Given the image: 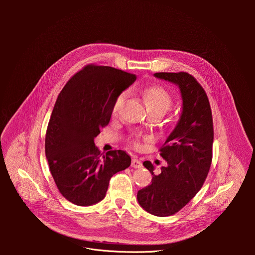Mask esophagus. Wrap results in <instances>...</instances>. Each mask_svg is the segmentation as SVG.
Returning a JSON list of instances; mask_svg holds the SVG:
<instances>
[{
	"label": "esophagus",
	"instance_id": "34e87169",
	"mask_svg": "<svg viewBox=\"0 0 255 255\" xmlns=\"http://www.w3.org/2000/svg\"><path fill=\"white\" fill-rule=\"evenodd\" d=\"M131 165H132V167H134V168H139V167H141V166H142V162H141L138 158L134 157V158L132 159V163H131Z\"/></svg>",
	"mask_w": 255,
	"mask_h": 255
}]
</instances>
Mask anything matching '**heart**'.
I'll return each mask as SVG.
<instances>
[{
    "label": "heart",
    "instance_id": "obj_1",
    "mask_svg": "<svg viewBox=\"0 0 255 255\" xmlns=\"http://www.w3.org/2000/svg\"><path fill=\"white\" fill-rule=\"evenodd\" d=\"M142 95H143L145 102H146L147 107L150 111H162L165 113L172 104V99H171L169 93L164 88L159 87V86H150V87L144 88L142 90ZM126 97H127L126 92L121 93L117 97V99L115 100L114 105H113V113L114 114L119 112ZM133 142H134V144L137 145L139 143L138 137H135L133 139Z\"/></svg>",
    "mask_w": 255,
    "mask_h": 255
}]
</instances>
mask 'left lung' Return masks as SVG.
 <instances>
[{
	"label": "left lung",
	"mask_w": 255,
	"mask_h": 255,
	"mask_svg": "<svg viewBox=\"0 0 255 255\" xmlns=\"http://www.w3.org/2000/svg\"><path fill=\"white\" fill-rule=\"evenodd\" d=\"M154 77L178 86L183 112L159 149L166 165L159 174L150 161L143 165L152 174L151 185L137 193L139 205L148 213L166 217L183 209L201 190L212 157L214 128L208 96L188 72H156Z\"/></svg>",
	"instance_id": "left-lung-1"
}]
</instances>
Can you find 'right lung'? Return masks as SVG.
I'll use <instances>...</instances> for the list:
<instances>
[{
    "label": "right lung",
    "mask_w": 255,
    "mask_h": 255,
    "mask_svg": "<svg viewBox=\"0 0 255 255\" xmlns=\"http://www.w3.org/2000/svg\"><path fill=\"white\" fill-rule=\"evenodd\" d=\"M136 76L88 64L71 77L55 102L45 136V155L60 194L78 206L102 201L109 181L131 164L124 150L101 153L94 139L110 122L117 97Z\"/></svg>",
    "instance_id": "1"
}]
</instances>
